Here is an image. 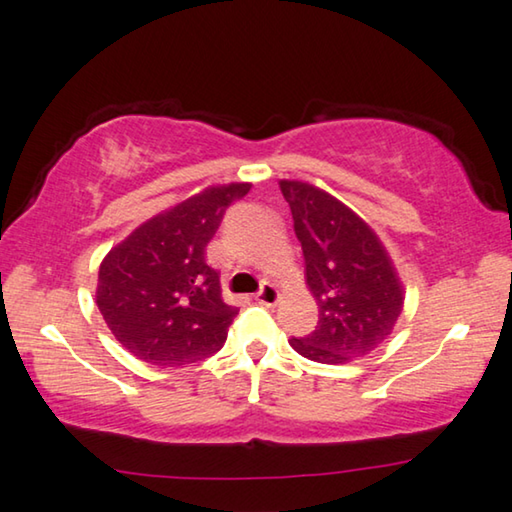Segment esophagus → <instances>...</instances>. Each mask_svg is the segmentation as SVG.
I'll use <instances>...</instances> for the list:
<instances>
[{
	"mask_svg": "<svg viewBox=\"0 0 512 512\" xmlns=\"http://www.w3.org/2000/svg\"><path fill=\"white\" fill-rule=\"evenodd\" d=\"M278 298H280L278 289H275V285H271V282H264V285L259 287V291L255 294V300L262 305H275L278 303Z\"/></svg>",
	"mask_w": 512,
	"mask_h": 512,
	"instance_id": "obj_1",
	"label": "esophagus"
}]
</instances>
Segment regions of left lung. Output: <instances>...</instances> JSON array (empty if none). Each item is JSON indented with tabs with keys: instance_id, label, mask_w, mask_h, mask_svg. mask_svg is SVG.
Instances as JSON below:
<instances>
[{
	"instance_id": "8db88e82",
	"label": "left lung",
	"mask_w": 512,
	"mask_h": 512,
	"mask_svg": "<svg viewBox=\"0 0 512 512\" xmlns=\"http://www.w3.org/2000/svg\"><path fill=\"white\" fill-rule=\"evenodd\" d=\"M307 285L319 305L310 335L289 344L307 360L346 364L385 342L403 307L396 271L371 227L330 193L305 182H280Z\"/></svg>"
}]
</instances>
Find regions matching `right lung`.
I'll return each mask as SVG.
<instances>
[{
	"label": "right lung",
	"mask_w": 512,
	"mask_h": 512,
	"mask_svg": "<svg viewBox=\"0 0 512 512\" xmlns=\"http://www.w3.org/2000/svg\"><path fill=\"white\" fill-rule=\"evenodd\" d=\"M248 191L250 184L209 186L136 227L104 257L97 307L134 358L182 367L221 351L239 310L221 296L207 243L225 209Z\"/></svg>",
	"instance_id": "add662e5"
}]
</instances>
